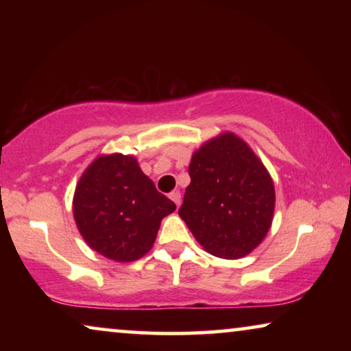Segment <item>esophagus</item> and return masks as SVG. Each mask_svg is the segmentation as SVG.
<instances>
[{"label":"esophagus","mask_w":351,"mask_h":351,"mask_svg":"<svg viewBox=\"0 0 351 351\" xmlns=\"http://www.w3.org/2000/svg\"><path fill=\"white\" fill-rule=\"evenodd\" d=\"M169 198H171L172 201H174V203H176L177 206H179V204H180V201H182V195L179 193V191H171V193H169Z\"/></svg>","instance_id":"esophagus-1"}]
</instances>
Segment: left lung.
<instances>
[{"label": "left lung", "mask_w": 351, "mask_h": 351, "mask_svg": "<svg viewBox=\"0 0 351 351\" xmlns=\"http://www.w3.org/2000/svg\"><path fill=\"white\" fill-rule=\"evenodd\" d=\"M179 215L209 254L247 256L265 238L275 186L262 161L234 134H222L193 153Z\"/></svg>", "instance_id": "left-lung-1"}]
</instances>
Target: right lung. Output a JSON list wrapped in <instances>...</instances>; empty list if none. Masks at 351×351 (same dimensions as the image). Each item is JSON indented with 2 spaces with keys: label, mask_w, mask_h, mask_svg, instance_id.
Segmentation results:
<instances>
[{
  "label": "right lung",
  "mask_w": 351,
  "mask_h": 351,
  "mask_svg": "<svg viewBox=\"0 0 351 351\" xmlns=\"http://www.w3.org/2000/svg\"><path fill=\"white\" fill-rule=\"evenodd\" d=\"M176 204L156 190L134 156H99L76 185L73 215L94 251L132 262L150 251L161 220Z\"/></svg>",
  "instance_id": "add662e5"
}]
</instances>
